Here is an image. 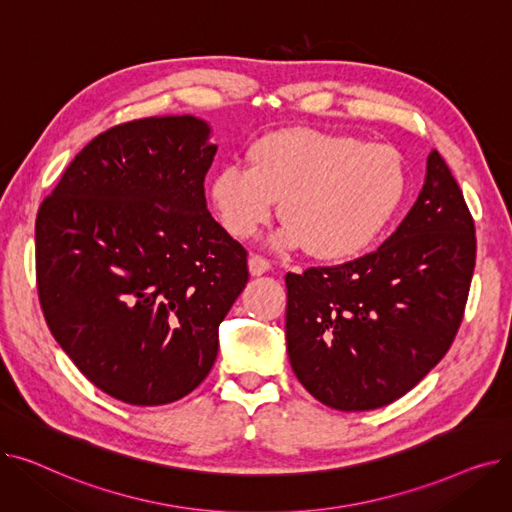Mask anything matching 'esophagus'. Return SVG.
<instances>
[{"label":"esophagus","instance_id":"esophagus-1","mask_svg":"<svg viewBox=\"0 0 512 512\" xmlns=\"http://www.w3.org/2000/svg\"><path fill=\"white\" fill-rule=\"evenodd\" d=\"M272 270V263L267 261L265 257H261V255H251L249 257V272H251V276H263V274H267Z\"/></svg>","mask_w":512,"mask_h":512}]
</instances>
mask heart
<instances>
[{"label": "heart", "mask_w": 512, "mask_h": 512, "mask_svg": "<svg viewBox=\"0 0 512 512\" xmlns=\"http://www.w3.org/2000/svg\"><path fill=\"white\" fill-rule=\"evenodd\" d=\"M249 168L228 164L213 174L209 197L222 226L253 236L280 202L288 222L286 247H303L324 261L351 259L369 249L407 193V168L386 143L346 134L288 128L257 139Z\"/></svg>", "instance_id": "1"}]
</instances>
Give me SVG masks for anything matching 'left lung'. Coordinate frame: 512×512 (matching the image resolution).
Here are the masks:
<instances>
[{
    "label": "left lung",
    "instance_id": "left-lung-1",
    "mask_svg": "<svg viewBox=\"0 0 512 512\" xmlns=\"http://www.w3.org/2000/svg\"><path fill=\"white\" fill-rule=\"evenodd\" d=\"M475 249L461 188L432 149L415 205L380 249L286 274V348L307 392L371 411L415 388L459 332Z\"/></svg>",
    "mask_w": 512,
    "mask_h": 512
}]
</instances>
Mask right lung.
Wrapping results in <instances>:
<instances>
[{"label":"right lung","instance_id":"1","mask_svg":"<svg viewBox=\"0 0 512 512\" xmlns=\"http://www.w3.org/2000/svg\"><path fill=\"white\" fill-rule=\"evenodd\" d=\"M209 137L195 116L114 126L37 213L47 326L89 382L128 405H168L207 378L249 280L247 251L207 211Z\"/></svg>","mask_w":512,"mask_h":512}]
</instances>
